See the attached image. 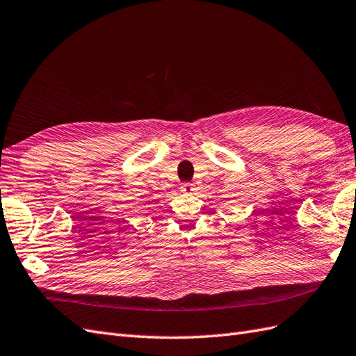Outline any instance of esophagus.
Wrapping results in <instances>:
<instances>
[{
	"mask_svg": "<svg viewBox=\"0 0 356 356\" xmlns=\"http://www.w3.org/2000/svg\"><path fill=\"white\" fill-rule=\"evenodd\" d=\"M179 188H181L182 193H187V195H190V193L195 191V186H193L191 182H182Z\"/></svg>",
	"mask_w": 356,
	"mask_h": 356,
	"instance_id": "esophagus-1",
	"label": "esophagus"
}]
</instances>
